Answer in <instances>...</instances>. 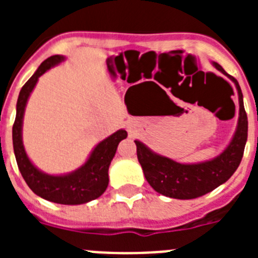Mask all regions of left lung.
<instances>
[{
	"mask_svg": "<svg viewBox=\"0 0 258 258\" xmlns=\"http://www.w3.org/2000/svg\"><path fill=\"white\" fill-rule=\"evenodd\" d=\"M213 64L222 74L227 75L218 63ZM227 76L238 89L239 122L235 136L220 156L206 163L179 164L165 156L154 154L140 141H134L137 145V156L142 165L146 179L161 195L174 199H195L203 197L225 183L238 169L247 142L248 120L240 86L236 79L230 75Z\"/></svg>",
	"mask_w": 258,
	"mask_h": 258,
	"instance_id": "obj_1",
	"label": "left lung"
}]
</instances>
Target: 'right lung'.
<instances>
[{
  "mask_svg": "<svg viewBox=\"0 0 258 258\" xmlns=\"http://www.w3.org/2000/svg\"><path fill=\"white\" fill-rule=\"evenodd\" d=\"M63 60V56L52 55L44 60L33 76L23 85L17 103V117L13 125V146L18 168L33 192L52 203L76 206L99 198L108 186V168L117 150L118 143L126 138L125 131H117L93 150L92 155L80 169L66 175H49L40 172L29 161L22 142V124L24 108L38 77L52 66Z\"/></svg>",
  "mask_w": 258,
  "mask_h": 258,
  "instance_id": "1",
  "label": "right lung"
}]
</instances>
